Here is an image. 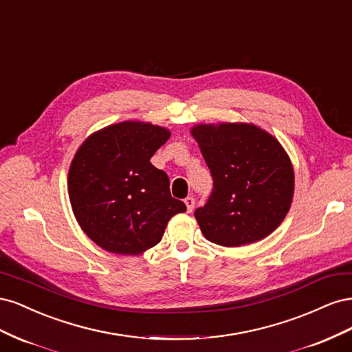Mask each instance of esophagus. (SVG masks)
<instances>
[{"label": "esophagus", "mask_w": 352, "mask_h": 352, "mask_svg": "<svg viewBox=\"0 0 352 352\" xmlns=\"http://www.w3.org/2000/svg\"><path fill=\"white\" fill-rule=\"evenodd\" d=\"M184 202H185V206H186V210H188V212H190L194 210V206H195V199L192 198V197H186L185 199H184Z\"/></svg>", "instance_id": "esophagus-1"}]
</instances>
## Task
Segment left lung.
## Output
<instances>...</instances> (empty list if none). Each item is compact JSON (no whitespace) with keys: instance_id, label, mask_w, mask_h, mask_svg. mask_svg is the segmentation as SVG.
<instances>
[{"instance_id":"1","label":"left lung","mask_w":352,"mask_h":352,"mask_svg":"<svg viewBox=\"0 0 352 352\" xmlns=\"http://www.w3.org/2000/svg\"><path fill=\"white\" fill-rule=\"evenodd\" d=\"M190 135L210 168L214 189L195 211L202 235L221 247L258 242L291 208L294 166L282 144L254 123H199Z\"/></svg>"}]
</instances>
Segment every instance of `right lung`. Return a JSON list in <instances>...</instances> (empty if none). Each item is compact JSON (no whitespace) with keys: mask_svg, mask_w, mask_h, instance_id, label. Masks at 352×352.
Segmentation results:
<instances>
[{"mask_svg":"<svg viewBox=\"0 0 352 352\" xmlns=\"http://www.w3.org/2000/svg\"><path fill=\"white\" fill-rule=\"evenodd\" d=\"M150 122L126 120L91 133L67 176L73 214L102 250L138 255L162 241L168 220L186 206L170 195L168 177L150 158L170 138Z\"/></svg>","mask_w":352,"mask_h":352,"instance_id":"obj_1","label":"right lung"}]
</instances>
